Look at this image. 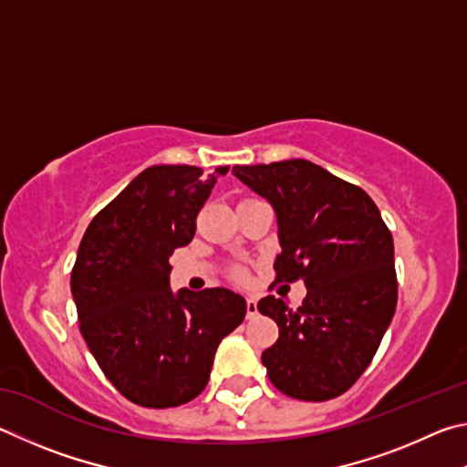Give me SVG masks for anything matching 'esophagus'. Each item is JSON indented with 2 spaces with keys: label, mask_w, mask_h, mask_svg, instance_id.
Here are the masks:
<instances>
[{
  "label": "esophagus",
  "mask_w": 467,
  "mask_h": 467,
  "mask_svg": "<svg viewBox=\"0 0 467 467\" xmlns=\"http://www.w3.org/2000/svg\"><path fill=\"white\" fill-rule=\"evenodd\" d=\"M246 316H248V320L258 316V304L254 297H248V301H246Z\"/></svg>",
  "instance_id": "34e87169"
}]
</instances>
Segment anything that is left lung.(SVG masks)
<instances>
[{"label":"left lung","instance_id":"1","mask_svg":"<svg viewBox=\"0 0 467 467\" xmlns=\"http://www.w3.org/2000/svg\"><path fill=\"white\" fill-rule=\"evenodd\" d=\"M234 174L275 211L276 281L301 279L307 289L297 309L273 296L258 301L279 326L263 353L268 379L306 402L345 394L396 312L394 240L378 204L307 160L234 166Z\"/></svg>","mask_w":467,"mask_h":467}]
</instances>
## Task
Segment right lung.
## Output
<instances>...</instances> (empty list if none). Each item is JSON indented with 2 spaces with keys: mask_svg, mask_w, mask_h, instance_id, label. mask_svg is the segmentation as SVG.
<instances>
[{
  "mask_svg": "<svg viewBox=\"0 0 467 467\" xmlns=\"http://www.w3.org/2000/svg\"><path fill=\"white\" fill-rule=\"evenodd\" d=\"M229 166H151L106 204L71 271L79 330L106 378L145 408L186 404L207 386L219 342L246 316L223 287L171 291L170 256Z\"/></svg>",
  "mask_w": 467,
  "mask_h": 467,
  "instance_id": "right-lung-1",
  "label": "right lung"
}]
</instances>
